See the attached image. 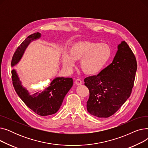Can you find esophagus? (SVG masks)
<instances>
[{"label": "esophagus", "instance_id": "34e87169", "mask_svg": "<svg viewBox=\"0 0 148 148\" xmlns=\"http://www.w3.org/2000/svg\"><path fill=\"white\" fill-rule=\"evenodd\" d=\"M75 84H76L77 85H78V86H79V85H80V84H82V80H81L80 79H76L75 81Z\"/></svg>", "mask_w": 148, "mask_h": 148}]
</instances>
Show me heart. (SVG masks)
<instances>
[{
	"mask_svg": "<svg viewBox=\"0 0 148 148\" xmlns=\"http://www.w3.org/2000/svg\"><path fill=\"white\" fill-rule=\"evenodd\" d=\"M112 55L110 46L106 43L80 41L73 44L69 52L62 53V62L67 69H72L75 60H80L82 71L86 74L93 75L99 73Z\"/></svg>",
	"mask_w": 148,
	"mask_h": 148,
	"instance_id": "1",
	"label": "heart"
}]
</instances>
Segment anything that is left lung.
<instances>
[{"mask_svg": "<svg viewBox=\"0 0 148 148\" xmlns=\"http://www.w3.org/2000/svg\"><path fill=\"white\" fill-rule=\"evenodd\" d=\"M136 71L134 54L123 41L118 45L112 63L97 75L84 80L89 90L88 112L98 118H108L115 113L131 94Z\"/></svg>", "mask_w": 148, "mask_h": 148, "instance_id": "obj_1", "label": "left lung"}]
</instances>
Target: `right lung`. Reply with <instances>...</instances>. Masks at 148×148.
<instances>
[{
  "instance_id": "1",
  "label": "right lung",
  "mask_w": 148,
  "mask_h": 148,
  "mask_svg": "<svg viewBox=\"0 0 148 148\" xmlns=\"http://www.w3.org/2000/svg\"><path fill=\"white\" fill-rule=\"evenodd\" d=\"M41 36L40 33L36 32L28 36L22 42L14 54L11 61L12 66L18 63L29 44ZM11 73L13 86L17 95L29 108L42 116L56 113L60 108L65 95L73 85L72 78L56 77L43 90L31 95L28 90L23 86L17 71L12 69Z\"/></svg>"
}]
</instances>
